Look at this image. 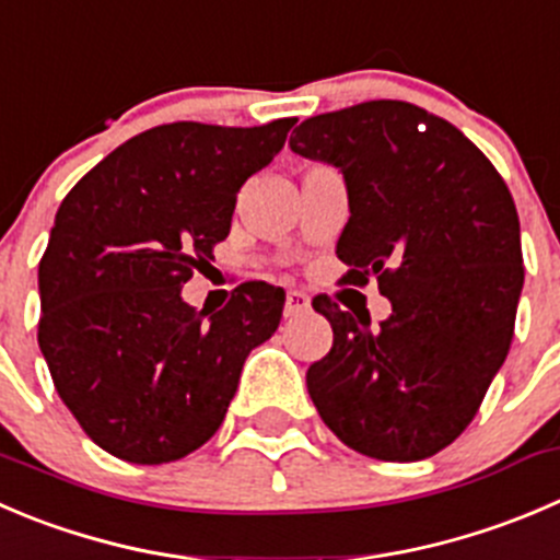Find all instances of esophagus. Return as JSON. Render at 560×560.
Masks as SVG:
<instances>
[{"label":"esophagus","mask_w":560,"mask_h":560,"mask_svg":"<svg viewBox=\"0 0 560 560\" xmlns=\"http://www.w3.org/2000/svg\"><path fill=\"white\" fill-rule=\"evenodd\" d=\"M308 306H312V301H308L303 292L292 290L287 292V301H284V317H298V314L308 312Z\"/></svg>","instance_id":"1"}]
</instances>
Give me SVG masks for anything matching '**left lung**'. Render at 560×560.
<instances>
[{
	"instance_id": "8db88e82",
	"label": "left lung",
	"mask_w": 560,
	"mask_h": 560,
	"mask_svg": "<svg viewBox=\"0 0 560 560\" xmlns=\"http://www.w3.org/2000/svg\"><path fill=\"white\" fill-rule=\"evenodd\" d=\"M292 133V153L347 183V279L374 276L390 301L372 325L314 298L334 347L308 366V396L352 452L432 457L474 421L512 345L525 279L512 194L463 130L405 101L317 114Z\"/></svg>"
}]
</instances>
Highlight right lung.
Listing matches in <instances>:
<instances>
[{
  "label": "right lung",
  "instance_id": "obj_1",
  "mask_svg": "<svg viewBox=\"0 0 560 560\" xmlns=\"http://www.w3.org/2000/svg\"><path fill=\"white\" fill-rule=\"evenodd\" d=\"M292 125H159L59 205L37 268V341L57 394L103 452L136 465L197 452L224 421L248 352L279 328L276 287L241 284L208 314L183 301V284L213 259L237 191Z\"/></svg>",
  "mask_w": 560,
  "mask_h": 560
}]
</instances>
